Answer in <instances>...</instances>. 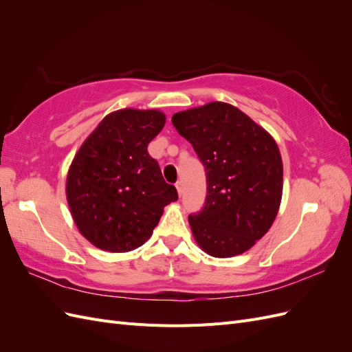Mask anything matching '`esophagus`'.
<instances>
[{"label": "esophagus", "instance_id": "esophagus-1", "mask_svg": "<svg viewBox=\"0 0 352 352\" xmlns=\"http://www.w3.org/2000/svg\"><path fill=\"white\" fill-rule=\"evenodd\" d=\"M176 189H177V194L182 197V194H184V184L182 182H177L176 184Z\"/></svg>", "mask_w": 352, "mask_h": 352}]
</instances>
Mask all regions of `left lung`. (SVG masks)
Here are the masks:
<instances>
[{
	"mask_svg": "<svg viewBox=\"0 0 352 352\" xmlns=\"http://www.w3.org/2000/svg\"><path fill=\"white\" fill-rule=\"evenodd\" d=\"M172 123L206 167V206L189 214L197 243L219 258L248 251L279 211L283 166L278 144L247 114L220 101L175 113Z\"/></svg>",
	"mask_w": 352,
	"mask_h": 352,
	"instance_id": "left-lung-1",
	"label": "left lung"
}]
</instances>
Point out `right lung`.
Returning a JSON list of instances; mask_svg holds the SVG:
<instances>
[{
    "instance_id": "right-lung-1",
    "label": "right lung",
    "mask_w": 352,
    "mask_h": 352,
    "mask_svg": "<svg viewBox=\"0 0 352 352\" xmlns=\"http://www.w3.org/2000/svg\"><path fill=\"white\" fill-rule=\"evenodd\" d=\"M158 110L105 116L82 144L67 173L66 195L82 235L95 247L127 252L150 239L164 207L177 199L148 144L162 132Z\"/></svg>"
}]
</instances>
